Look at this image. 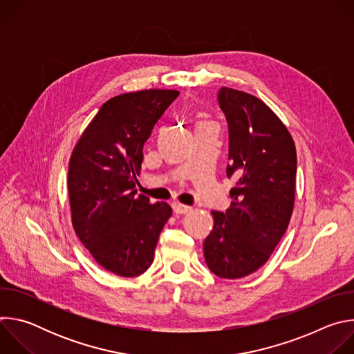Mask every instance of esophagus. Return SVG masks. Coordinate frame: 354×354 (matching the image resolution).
<instances>
[{
    "label": "esophagus",
    "instance_id": "1",
    "mask_svg": "<svg viewBox=\"0 0 354 354\" xmlns=\"http://www.w3.org/2000/svg\"><path fill=\"white\" fill-rule=\"evenodd\" d=\"M192 210V207L189 206H185V205H180V203H174V212L176 214H186Z\"/></svg>",
    "mask_w": 354,
    "mask_h": 354
}]
</instances>
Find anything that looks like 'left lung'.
<instances>
[{"label": "left lung", "instance_id": "obj_1", "mask_svg": "<svg viewBox=\"0 0 354 354\" xmlns=\"http://www.w3.org/2000/svg\"><path fill=\"white\" fill-rule=\"evenodd\" d=\"M217 100L228 124L227 176L236 183L231 207L213 210L205 259L216 276L239 279L266 263L288 227L297 154L288 130L261 99L223 86Z\"/></svg>", "mask_w": 354, "mask_h": 354}]
</instances>
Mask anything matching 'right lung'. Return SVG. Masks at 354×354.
Instances as JSON below:
<instances>
[{
    "instance_id": "add662e5",
    "label": "right lung",
    "mask_w": 354,
    "mask_h": 354,
    "mask_svg": "<svg viewBox=\"0 0 354 354\" xmlns=\"http://www.w3.org/2000/svg\"><path fill=\"white\" fill-rule=\"evenodd\" d=\"M178 95L145 89L109 99L73 151L67 185L75 234L100 266L122 277L151 266L172 214L165 201L137 194L136 175L144 142Z\"/></svg>"
}]
</instances>
